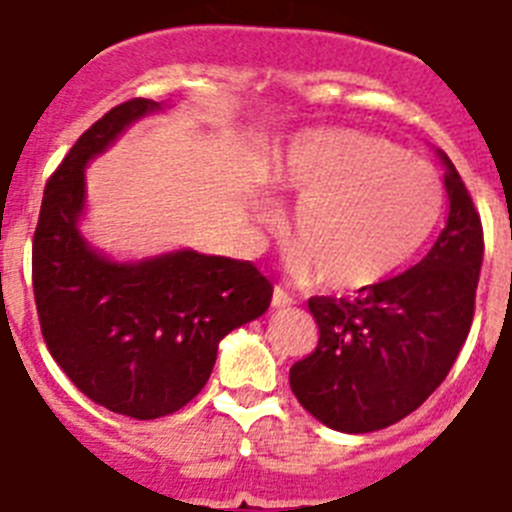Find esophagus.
Wrapping results in <instances>:
<instances>
[{
    "label": "esophagus",
    "mask_w": 512,
    "mask_h": 512,
    "mask_svg": "<svg viewBox=\"0 0 512 512\" xmlns=\"http://www.w3.org/2000/svg\"><path fill=\"white\" fill-rule=\"evenodd\" d=\"M295 298L287 290H282L280 285L274 287V293H272V306L274 308H285V306H293Z\"/></svg>",
    "instance_id": "obj_1"
}]
</instances>
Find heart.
I'll return each instance as SVG.
<instances>
[{"label":"heart","mask_w":512,"mask_h":512,"mask_svg":"<svg viewBox=\"0 0 512 512\" xmlns=\"http://www.w3.org/2000/svg\"><path fill=\"white\" fill-rule=\"evenodd\" d=\"M298 198L287 230L301 274L332 290H363L390 277L432 235L442 183L426 162L387 138L356 130L301 135L274 170ZM259 217L274 219L261 204Z\"/></svg>","instance_id":"heart-1"}]
</instances>
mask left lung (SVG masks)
<instances>
[{"label": "left lung", "mask_w": 512, "mask_h": 512, "mask_svg": "<svg viewBox=\"0 0 512 512\" xmlns=\"http://www.w3.org/2000/svg\"><path fill=\"white\" fill-rule=\"evenodd\" d=\"M445 164L447 222L408 272L358 290V298H308L319 345L293 363L290 387L324 426L377 432L424 403L468 337L484 259V230L455 164Z\"/></svg>", "instance_id": "8db88e82"}]
</instances>
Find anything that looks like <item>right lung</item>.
I'll list each match as a JSON object with an SVG mask.
<instances>
[{
  "label": "right lung",
  "mask_w": 512,
  "mask_h": 512,
  "mask_svg": "<svg viewBox=\"0 0 512 512\" xmlns=\"http://www.w3.org/2000/svg\"><path fill=\"white\" fill-rule=\"evenodd\" d=\"M162 109L130 99L96 120L44 188L33 295L46 348L86 398L120 416H170L204 390L219 340L264 314L272 285L251 261L175 251L120 264L88 246L86 164Z\"/></svg>",
  "instance_id": "1"
}]
</instances>
